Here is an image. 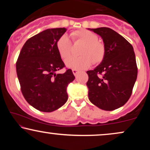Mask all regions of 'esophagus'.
Wrapping results in <instances>:
<instances>
[{"mask_svg": "<svg viewBox=\"0 0 150 150\" xmlns=\"http://www.w3.org/2000/svg\"><path fill=\"white\" fill-rule=\"evenodd\" d=\"M79 73V70H75V69H73V73L74 74V75H77V74Z\"/></svg>", "mask_w": 150, "mask_h": 150, "instance_id": "esophagus-1", "label": "esophagus"}]
</instances>
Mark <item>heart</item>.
I'll use <instances>...</instances> for the list:
<instances>
[{
	"mask_svg": "<svg viewBox=\"0 0 150 150\" xmlns=\"http://www.w3.org/2000/svg\"><path fill=\"white\" fill-rule=\"evenodd\" d=\"M75 42L83 43L80 50L78 57H70L72 43L67 34H63L56 42V49L60 56L65 61L68 68L75 70H85L92 64L101 63L104 58L106 49L103 43L98 41V36L87 30H79L72 32L70 34Z\"/></svg>",
	"mask_w": 150,
	"mask_h": 150,
	"instance_id": "obj_1",
	"label": "heart"
}]
</instances>
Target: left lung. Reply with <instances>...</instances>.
<instances>
[{
	"mask_svg": "<svg viewBox=\"0 0 150 150\" xmlns=\"http://www.w3.org/2000/svg\"><path fill=\"white\" fill-rule=\"evenodd\" d=\"M89 30L102 38L106 49L100 64L87 71L89 99L101 109L113 111L128 101L137 79L133 47L124 37L108 27Z\"/></svg>",
	"mask_w": 150,
	"mask_h": 150,
	"instance_id": "1",
	"label": "left lung"
}]
</instances>
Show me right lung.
Wrapping results in <instances>:
<instances>
[{
	"label": "right lung",
	"instance_id": "1",
	"mask_svg": "<svg viewBox=\"0 0 150 150\" xmlns=\"http://www.w3.org/2000/svg\"><path fill=\"white\" fill-rule=\"evenodd\" d=\"M66 29H48L30 38L19 55L16 71L26 101L36 109L52 112L68 100L67 87L75 80L72 70L56 72L65 67L56 49L58 38Z\"/></svg>",
	"mask_w": 150,
	"mask_h": 150
}]
</instances>
